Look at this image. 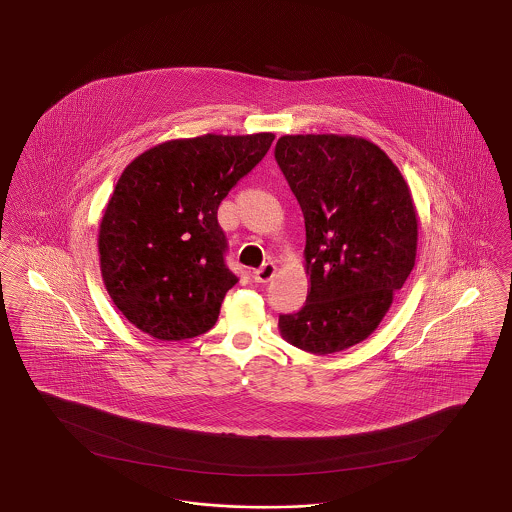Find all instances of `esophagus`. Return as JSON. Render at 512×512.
I'll list each match as a JSON object with an SVG mask.
<instances>
[{
	"label": "esophagus",
	"instance_id": "esophagus-1",
	"mask_svg": "<svg viewBox=\"0 0 512 512\" xmlns=\"http://www.w3.org/2000/svg\"><path fill=\"white\" fill-rule=\"evenodd\" d=\"M276 274V266L274 263H265L259 270L253 272V280L257 283H268Z\"/></svg>",
	"mask_w": 512,
	"mask_h": 512
}]
</instances>
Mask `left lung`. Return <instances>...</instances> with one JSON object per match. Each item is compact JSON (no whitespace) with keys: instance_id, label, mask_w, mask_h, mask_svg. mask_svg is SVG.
Wrapping results in <instances>:
<instances>
[{"instance_id":"8db88e82","label":"left lung","mask_w":512,"mask_h":512,"mask_svg":"<svg viewBox=\"0 0 512 512\" xmlns=\"http://www.w3.org/2000/svg\"><path fill=\"white\" fill-rule=\"evenodd\" d=\"M274 157L304 215L310 276L280 333L304 352H342L374 333L414 268L410 189L378 145L355 136H282Z\"/></svg>"}]
</instances>
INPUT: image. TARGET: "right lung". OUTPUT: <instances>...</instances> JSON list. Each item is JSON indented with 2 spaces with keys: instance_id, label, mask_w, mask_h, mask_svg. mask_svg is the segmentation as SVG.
<instances>
[{
  "instance_id": "1",
  "label": "right lung",
  "mask_w": 512,
  "mask_h": 512,
  "mask_svg": "<svg viewBox=\"0 0 512 512\" xmlns=\"http://www.w3.org/2000/svg\"><path fill=\"white\" fill-rule=\"evenodd\" d=\"M274 134L164 141L132 160L100 223L107 293L159 340L204 335L238 278L225 265L217 210L266 155Z\"/></svg>"
}]
</instances>
